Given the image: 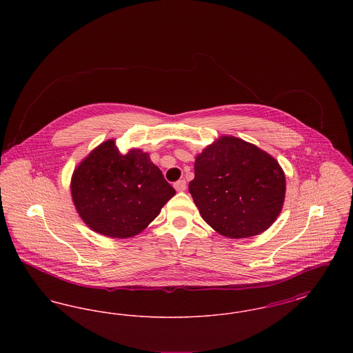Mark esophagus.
I'll return each instance as SVG.
<instances>
[{
  "label": "esophagus",
  "instance_id": "1",
  "mask_svg": "<svg viewBox=\"0 0 353 353\" xmlns=\"http://www.w3.org/2000/svg\"><path fill=\"white\" fill-rule=\"evenodd\" d=\"M174 189L177 192H184L185 189H186V181L185 180H180V181L174 183Z\"/></svg>",
  "mask_w": 353,
  "mask_h": 353
}]
</instances>
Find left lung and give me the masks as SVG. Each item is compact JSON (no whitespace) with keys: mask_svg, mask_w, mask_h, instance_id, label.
<instances>
[{"mask_svg":"<svg viewBox=\"0 0 353 353\" xmlns=\"http://www.w3.org/2000/svg\"><path fill=\"white\" fill-rule=\"evenodd\" d=\"M189 193L217 233L249 238L268 230L282 212L285 172L268 152L222 136L196 156Z\"/></svg>","mask_w":353,"mask_h":353,"instance_id":"obj_1","label":"left lung"}]
</instances>
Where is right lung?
I'll return each mask as SVG.
<instances>
[{"label": "right lung", "instance_id": "1", "mask_svg": "<svg viewBox=\"0 0 353 353\" xmlns=\"http://www.w3.org/2000/svg\"><path fill=\"white\" fill-rule=\"evenodd\" d=\"M71 196L84 223L111 238L143 232L176 194L150 154L120 153L110 139L90 152L71 177Z\"/></svg>", "mask_w": 353, "mask_h": 353}]
</instances>
